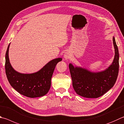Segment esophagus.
Listing matches in <instances>:
<instances>
[{"label": "esophagus", "mask_w": 124, "mask_h": 124, "mask_svg": "<svg viewBox=\"0 0 124 124\" xmlns=\"http://www.w3.org/2000/svg\"><path fill=\"white\" fill-rule=\"evenodd\" d=\"M71 53H70V51H66V52L64 54V60H67L69 59V58L71 57Z\"/></svg>", "instance_id": "esophagus-1"}]
</instances>
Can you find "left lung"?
Wrapping results in <instances>:
<instances>
[{"mask_svg": "<svg viewBox=\"0 0 124 124\" xmlns=\"http://www.w3.org/2000/svg\"><path fill=\"white\" fill-rule=\"evenodd\" d=\"M113 43L115 54L113 61L103 70L92 71L69 63L73 87L78 95L87 98H97L113 87L118 77L119 67V51L114 36Z\"/></svg>", "mask_w": 124, "mask_h": 124, "instance_id": "8db88e82", "label": "left lung"}]
</instances>
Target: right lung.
Masks as SVG:
<instances>
[{
  "label": "right lung",
  "mask_w": 124,
  "mask_h": 124,
  "mask_svg": "<svg viewBox=\"0 0 124 124\" xmlns=\"http://www.w3.org/2000/svg\"><path fill=\"white\" fill-rule=\"evenodd\" d=\"M9 44L5 55V72L9 83L13 88L23 95L29 98H37L44 96L51 87V80L58 62L62 58L52 60L39 70L30 74L17 71L10 63L8 56Z\"/></svg>",
  "instance_id": "add662e5"
}]
</instances>
